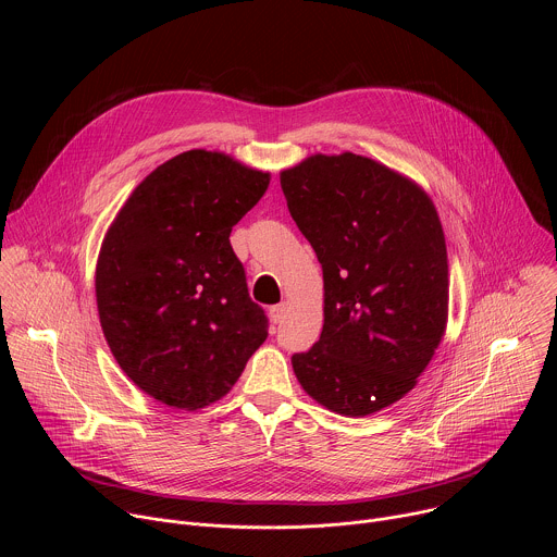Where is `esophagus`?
I'll return each mask as SVG.
<instances>
[{
  "instance_id": "obj_1",
  "label": "esophagus",
  "mask_w": 557,
  "mask_h": 557,
  "mask_svg": "<svg viewBox=\"0 0 557 557\" xmlns=\"http://www.w3.org/2000/svg\"><path fill=\"white\" fill-rule=\"evenodd\" d=\"M286 308H288V306H286L284 301H282V304H275V306H271V310H269V312H271V320H273L275 324H280V322L284 320V312H286Z\"/></svg>"
}]
</instances>
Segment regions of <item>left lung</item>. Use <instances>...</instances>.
Returning a JSON list of instances; mask_svg holds the SVG:
<instances>
[{"mask_svg":"<svg viewBox=\"0 0 557 557\" xmlns=\"http://www.w3.org/2000/svg\"><path fill=\"white\" fill-rule=\"evenodd\" d=\"M324 271V331L293 370L317 404L366 417L408 394L447 324V249L430 196L372 158L314 153L280 174Z\"/></svg>","mask_w":557,"mask_h":557,"instance_id":"left-lung-1","label":"left lung"}]
</instances>
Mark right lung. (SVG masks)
<instances>
[{
	"mask_svg": "<svg viewBox=\"0 0 557 557\" xmlns=\"http://www.w3.org/2000/svg\"><path fill=\"white\" fill-rule=\"evenodd\" d=\"M269 181L222 151L189 149L156 168L108 228L95 280L101 329L156 401L198 410L222 399L264 344L267 314L228 235Z\"/></svg>",
	"mask_w": 557,
	"mask_h": 557,
	"instance_id": "add662e5",
	"label": "right lung"
}]
</instances>
